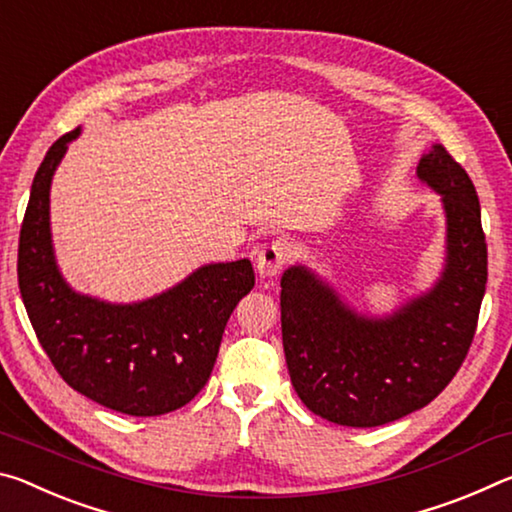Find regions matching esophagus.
Wrapping results in <instances>:
<instances>
[{
    "label": "esophagus",
    "mask_w": 512,
    "mask_h": 512,
    "mask_svg": "<svg viewBox=\"0 0 512 512\" xmlns=\"http://www.w3.org/2000/svg\"><path fill=\"white\" fill-rule=\"evenodd\" d=\"M292 258V247L288 240H272L267 242L265 247L258 249L256 254V270L263 279H272V276L279 274L286 263H290Z\"/></svg>",
    "instance_id": "34e87169"
}]
</instances>
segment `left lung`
Here are the masks:
<instances>
[{
  "label": "left lung",
  "instance_id": "1",
  "mask_svg": "<svg viewBox=\"0 0 512 512\" xmlns=\"http://www.w3.org/2000/svg\"><path fill=\"white\" fill-rule=\"evenodd\" d=\"M447 217L445 267L422 295L374 317L349 306L311 267L281 276V333L290 381L311 413L370 429L424 408L463 365L488 281V245L472 179L442 145L417 163Z\"/></svg>",
  "mask_w": 512,
  "mask_h": 512
}]
</instances>
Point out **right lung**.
I'll list each match as a JSON object with an SVG mask.
<instances>
[{"instance_id":"1","label":"right lung","mask_w":512,"mask_h":512,"mask_svg":"<svg viewBox=\"0 0 512 512\" xmlns=\"http://www.w3.org/2000/svg\"><path fill=\"white\" fill-rule=\"evenodd\" d=\"M58 138L31 183L18 249L20 295L33 331L63 381L97 404L133 417L172 413L213 372L224 326L254 288L249 258L197 267L177 286L133 304L74 290L58 270L49 190L67 145Z\"/></svg>"}]
</instances>
